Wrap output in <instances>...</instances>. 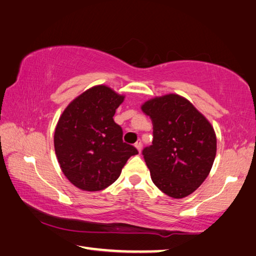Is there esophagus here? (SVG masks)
<instances>
[{
  "instance_id": "obj_1",
  "label": "esophagus",
  "mask_w": 256,
  "mask_h": 256,
  "mask_svg": "<svg viewBox=\"0 0 256 256\" xmlns=\"http://www.w3.org/2000/svg\"><path fill=\"white\" fill-rule=\"evenodd\" d=\"M135 147L137 148V150H138V153H142V142H137L136 144H135Z\"/></svg>"
}]
</instances>
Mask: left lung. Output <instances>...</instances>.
<instances>
[{
  "label": "left lung",
  "instance_id": "8db88e82",
  "mask_svg": "<svg viewBox=\"0 0 256 256\" xmlns=\"http://www.w3.org/2000/svg\"><path fill=\"white\" fill-rule=\"evenodd\" d=\"M142 110L153 122V145L142 150L154 184L174 199L190 196L209 176L217 152L214 127L178 94L146 101Z\"/></svg>",
  "mask_w": 256,
  "mask_h": 256
}]
</instances>
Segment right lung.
<instances>
[{
	"label": "right lung",
	"instance_id": "1",
	"mask_svg": "<svg viewBox=\"0 0 256 256\" xmlns=\"http://www.w3.org/2000/svg\"><path fill=\"white\" fill-rule=\"evenodd\" d=\"M124 100L106 85H96L75 98L58 120L54 146L62 172L83 191H101L120 176L138 150L122 140L114 120Z\"/></svg>",
	"mask_w": 256,
	"mask_h": 256
}]
</instances>
